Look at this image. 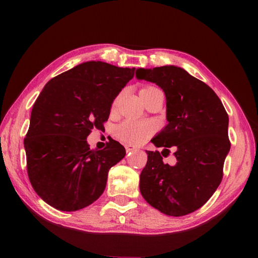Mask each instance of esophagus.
Wrapping results in <instances>:
<instances>
[{
    "label": "esophagus",
    "mask_w": 258,
    "mask_h": 258,
    "mask_svg": "<svg viewBox=\"0 0 258 258\" xmlns=\"http://www.w3.org/2000/svg\"><path fill=\"white\" fill-rule=\"evenodd\" d=\"M125 150H126V153H133L138 151V149L132 145H125Z\"/></svg>",
    "instance_id": "obj_1"
}]
</instances>
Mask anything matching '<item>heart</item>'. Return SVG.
Returning a JSON list of instances; mask_svg holds the SVG:
<instances>
[{
    "instance_id": "b5f03b06",
    "label": "heart",
    "mask_w": 258,
    "mask_h": 258,
    "mask_svg": "<svg viewBox=\"0 0 258 258\" xmlns=\"http://www.w3.org/2000/svg\"><path fill=\"white\" fill-rule=\"evenodd\" d=\"M155 89L156 87L154 86H147L141 91V94L142 93L150 92ZM118 100L119 96L115 98L113 102V106L116 105ZM153 131H154V126H153L152 123L146 122V120L126 119L124 122L115 126L114 136L125 144L139 145L150 138Z\"/></svg>"
}]
</instances>
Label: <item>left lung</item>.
<instances>
[{
    "label": "left lung",
    "mask_w": 258,
    "mask_h": 258,
    "mask_svg": "<svg viewBox=\"0 0 258 258\" xmlns=\"http://www.w3.org/2000/svg\"><path fill=\"white\" fill-rule=\"evenodd\" d=\"M136 76L163 89L168 122L151 141L164 147L163 152L146 151L141 194L166 215H187L204 205L222 182L231 149L228 115L216 93L183 69L174 65L139 69ZM171 147L177 158L174 166L162 162Z\"/></svg>",
    "instance_id": "8db88e82"
}]
</instances>
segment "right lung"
Returning <instances> with one entry per match:
<instances>
[{
  "mask_svg": "<svg viewBox=\"0 0 258 258\" xmlns=\"http://www.w3.org/2000/svg\"><path fill=\"white\" fill-rule=\"evenodd\" d=\"M134 74V68L91 61L55 76L42 90L24 147L32 187L48 205L74 212L103 194L109 168L125 149L111 140L103 150H91L86 139L93 128L104 127L114 98Z\"/></svg>",
  "mask_w": 258,
  "mask_h": 258,
  "instance_id": "obj_1",
  "label": "right lung"
}]
</instances>
